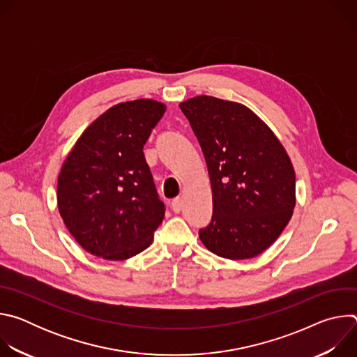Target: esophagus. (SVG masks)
I'll use <instances>...</instances> for the list:
<instances>
[{"label":"esophagus","mask_w":357,"mask_h":357,"mask_svg":"<svg viewBox=\"0 0 357 357\" xmlns=\"http://www.w3.org/2000/svg\"><path fill=\"white\" fill-rule=\"evenodd\" d=\"M182 205H183L182 199H181V197H175V199L172 200V203H171V208H172V211H174L175 213H179V212L182 211Z\"/></svg>","instance_id":"1"}]
</instances>
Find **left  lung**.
I'll return each instance as SVG.
<instances>
[{"label":"left lung","mask_w":357,"mask_h":357,"mask_svg":"<svg viewBox=\"0 0 357 357\" xmlns=\"http://www.w3.org/2000/svg\"><path fill=\"white\" fill-rule=\"evenodd\" d=\"M205 155L212 222L199 230L208 250L229 260L267 250L295 208V171L271 128L248 107L212 96L179 105Z\"/></svg>","instance_id":"obj_1"}]
</instances>
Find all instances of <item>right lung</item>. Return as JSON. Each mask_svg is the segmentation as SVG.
<instances>
[{"label":"right lung","instance_id":"right-lung-1","mask_svg":"<svg viewBox=\"0 0 357 357\" xmlns=\"http://www.w3.org/2000/svg\"><path fill=\"white\" fill-rule=\"evenodd\" d=\"M167 107L157 100L119 103L79 137L58 178V209L90 254L120 261L144 251L162 223L144 144Z\"/></svg>","mask_w":357,"mask_h":357}]
</instances>
